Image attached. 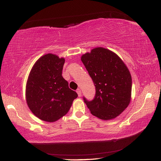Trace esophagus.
Segmentation results:
<instances>
[{"mask_svg":"<svg viewBox=\"0 0 161 161\" xmlns=\"http://www.w3.org/2000/svg\"><path fill=\"white\" fill-rule=\"evenodd\" d=\"M77 94L79 96V97H80V96H81V89H77Z\"/></svg>","mask_w":161,"mask_h":161,"instance_id":"34e87169","label":"esophagus"}]
</instances>
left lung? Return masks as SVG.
<instances>
[{
  "label": "left lung",
  "instance_id": "obj_1",
  "mask_svg": "<svg viewBox=\"0 0 161 161\" xmlns=\"http://www.w3.org/2000/svg\"><path fill=\"white\" fill-rule=\"evenodd\" d=\"M81 60L96 87L93 100L83 97L91 113L104 120L116 118L130 102L131 77L129 69L115 53L101 47L86 53Z\"/></svg>",
  "mask_w": 161,
  "mask_h": 161
}]
</instances>
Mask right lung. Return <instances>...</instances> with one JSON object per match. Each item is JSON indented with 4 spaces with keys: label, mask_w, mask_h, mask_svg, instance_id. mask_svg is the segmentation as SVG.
<instances>
[{
    "label": "right lung",
    "mask_w": 161,
    "mask_h": 161,
    "mask_svg": "<svg viewBox=\"0 0 161 161\" xmlns=\"http://www.w3.org/2000/svg\"><path fill=\"white\" fill-rule=\"evenodd\" d=\"M65 59L53 54L40 58L32 68L26 86L31 111L43 121H57L68 112L78 95L62 76Z\"/></svg>",
    "instance_id": "1"
}]
</instances>
